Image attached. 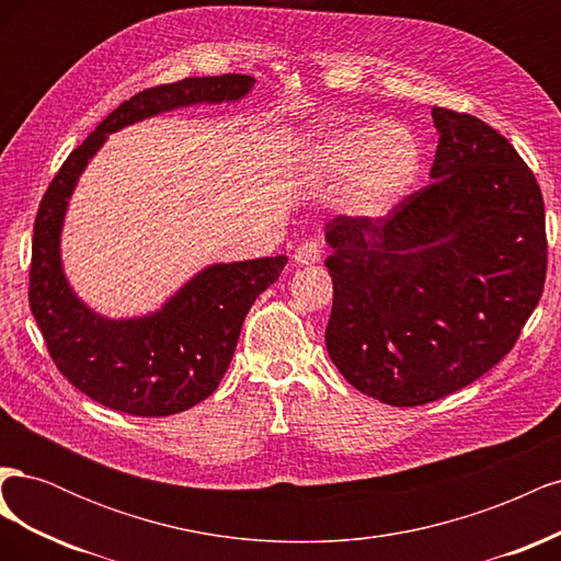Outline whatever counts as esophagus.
<instances>
[{
  "instance_id": "esophagus-1",
  "label": "esophagus",
  "mask_w": 561,
  "mask_h": 561,
  "mask_svg": "<svg viewBox=\"0 0 561 561\" xmlns=\"http://www.w3.org/2000/svg\"><path fill=\"white\" fill-rule=\"evenodd\" d=\"M295 262L301 264V266H309V264H316L320 262V245L313 243V241H304L301 245L295 248Z\"/></svg>"
}]
</instances>
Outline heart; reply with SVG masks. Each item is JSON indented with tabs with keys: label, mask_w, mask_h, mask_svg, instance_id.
<instances>
[{
	"label": "heart",
	"mask_w": 561,
	"mask_h": 561,
	"mask_svg": "<svg viewBox=\"0 0 561 561\" xmlns=\"http://www.w3.org/2000/svg\"><path fill=\"white\" fill-rule=\"evenodd\" d=\"M304 163L313 178L342 184L346 213L383 217L416 184L421 147L402 124H360L322 135L307 149Z\"/></svg>",
	"instance_id": "b5f03b06"
}]
</instances>
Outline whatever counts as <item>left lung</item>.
<instances>
[{
	"label": "left lung",
	"instance_id": "8db88e82",
	"mask_svg": "<svg viewBox=\"0 0 561 561\" xmlns=\"http://www.w3.org/2000/svg\"><path fill=\"white\" fill-rule=\"evenodd\" d=\"M431 184L386 217L325 227L332 363L360 393L416 407L461 390L511 353L546 285L540 186L478 116L433 107Z\"/></svg>",
	"mask_w": 561,
	"mask_h": 561
}]
</instances>
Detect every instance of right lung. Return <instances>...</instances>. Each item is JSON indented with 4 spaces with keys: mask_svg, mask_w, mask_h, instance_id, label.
<instances>
[{
    "mask_svg": "<svg viewBox=\"0 0 561 561\" xmlns=\"http://www.w3.org/2000/svg\"><path fill=\"white\" fill-rule=\"evenodd\" d=\"M252 87L248 75L190 77L133 95L65 159L39 203L30 264L32 316L60 375L110 410L171 416L213 396L250 307L278 280L287 257L210 264L159 311L105 318L75 295L60 260L62 222L79 175L110 133L178 107L236 103Z\"/></svg>",
    "mask_w": 561,
    "mask_h": 561,
    "instance_id": "1",
    "label": "right lung"
}]
</instances>
